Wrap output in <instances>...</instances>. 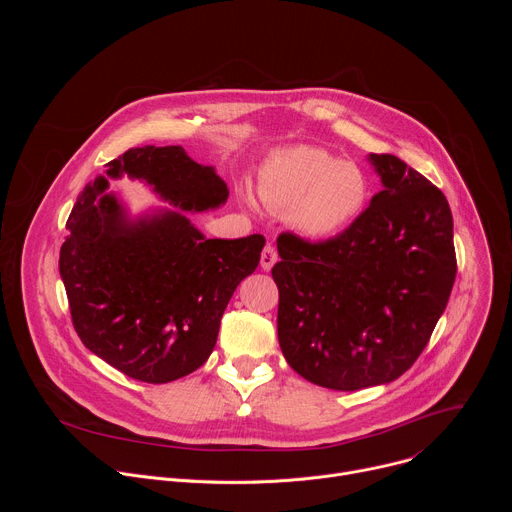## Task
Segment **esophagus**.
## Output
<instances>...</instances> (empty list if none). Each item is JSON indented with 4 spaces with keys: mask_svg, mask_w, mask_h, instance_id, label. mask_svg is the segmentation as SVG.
Returning <instances> with one entry per match:
<instances>
[{
    "mask_svg": "<svg viewBox=\"0 0 512 512\" xmlns=\"http://www.w3.org/2000/svg\"><path fill=\"white\" fill-rule=\"evenodd\" d=\"M275 261H277V251H275V247L265 245L263 251H261V267H263V271H269V269L275 265Z\"/></svg>",
    "mask_w": 512,
    "mask_h": 512,
    "instance_id": "34e87169",
    "label": "esophagus"
}]
</instances>
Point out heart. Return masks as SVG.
<instances>
[{
	"label": "heart",
	"instance_id": "1",
	"mask_svg": "<svg viewBox=\"0 0 512 512\" xmlns=\"http://www.w3.org/2000/svg\"><path fill=\"white\" fill-rule=\"evenodd\" d=\"M257 192L277 212L289 210V223L310 239H326L350 227L371 198V180L358 164L294 145L273 152L259 168Z\"/></svg>",
	"mask_w": 512,
	"mask_h": 512
}]
</instances>
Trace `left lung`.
Instances as JSON below:
<instances>
[{
  "instance_id": "1",
  "label": "left lung",
  "mask_w": 512,
  "mask_h": 512,
  "mask_svg": "<svg viewBox=\"0 0 512 512\" xmlns=\"http://www.w3.org/2000/svg\"><path fill=\"white\" fill-rule=\"evenodd\" d=\"M383 190L340 235L277 239V336L306 381L358 391L399 379L446 310L456 279L450 204L397 156L371 154Z\"/></svg>"
}]
</instances>
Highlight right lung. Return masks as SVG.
<instances>
[{
  "mask_svg": "<svg viewBox=\"0 0 512 512\" xmlns=\"http://www.w3.org/2000/svg\"><path fill=\"white\" fill-rule=\"evenodd\" d=\"M143 179L180 211L129 222L107 193L109 177ZM229 188L180 145L131 148L79 194L66 221L58 269L72 326L113 369L143 383H170L210 356L237 285L261 259L265 239H206L182 212L218 208Z\"/></svg>",
  "mask_w": 512,
  "mask_h": 512,
  "instance_id": "right-lung-1",
  "label": "right lung"
}]
</instances>
